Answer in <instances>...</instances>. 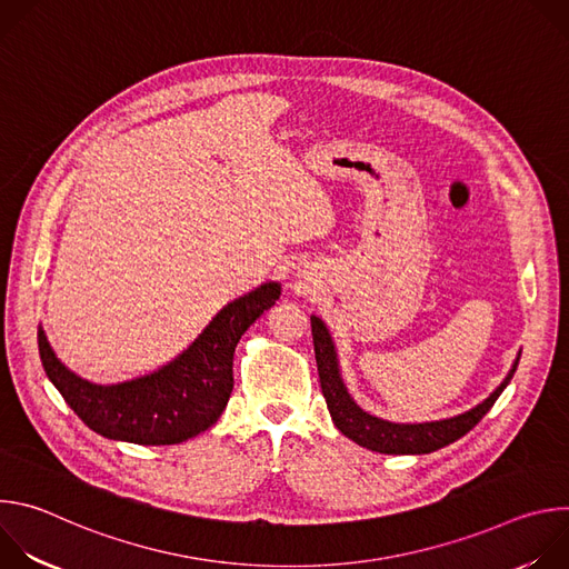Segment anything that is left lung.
Segmentation results:
<instances>
[{
    "instance_id": "1",
    "label": "left lung",
    "mask_w": 569,
    "mask_h": 569,
    "mask_svg": "<svg viewBox=\"0 0 569 569\" xmlns=\"http://www.w3.org/2000/svg\"><path fill=\"white\" fill-rule=\"evenodd\" d=\"M310 327H312V345H315V360H317L321 393L327 398L336 428L358 446L373 452H382V455H428L461 439L483 419L486 412L493 408V402L507 389L520 362V353H518L511 371L500 382V387L489 398L475 405L472 410L459 417L430 421V423H391L365 412L347 391L345 380L340 376L336 345L331 340L327 323L312 315Z\"/></svg>"
}]
</instances>
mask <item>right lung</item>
<instances>
[{
  "mask_svg": "<svg viewBox=\"0 0 569 569\" xmlns=\"http://www.w3.org/2000/svg\"><path fill=\"white\" fill-rule=\"evenodd\" d=\"M281 283L270 281L229 301L176 360L134 380L97 385L69 371L42 327V367L69 408L106 439L139 446H173L209 430L233 389V351L252 323L277 303Z\"/></svg>",
  "mask_w": 569,
  "mask_h": 569,
  "instance_id": "obj_1",
  "label": "right lung"
}]
</instances>
